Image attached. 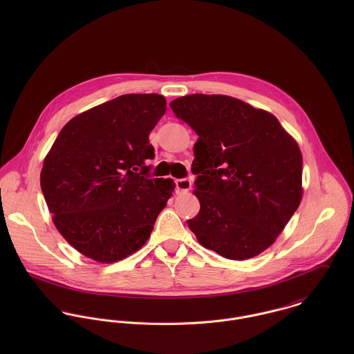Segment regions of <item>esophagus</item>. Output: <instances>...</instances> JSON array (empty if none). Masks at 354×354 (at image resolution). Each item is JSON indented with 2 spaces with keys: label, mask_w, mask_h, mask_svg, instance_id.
I'll list each match as a JSON object with an SVG mask.
<instances>
[{
  "label": "esophagus",
  "mask_w": 354,
  "mask_h": 354,
  "mask_svg": "<svg viewBox=\"0 0 354 354\" xmlns=\"http://www.w3.org/2000/svg\"><path fill=\"white\" fill-rule=\"evenodd\" d=\"M192 187V183L189 178H178L176 180V189L178 192H185V191H189Z\"/></svg>",
  "instance_id": "34e87169"
}]
</instances>
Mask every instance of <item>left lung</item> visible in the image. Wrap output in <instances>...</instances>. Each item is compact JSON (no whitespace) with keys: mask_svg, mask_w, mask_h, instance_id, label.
<instances>
[{"mask_svg":"<svg viewBox=\"0 0 354 354\" xmlns=\"http://www.w3.org/2000/svg\"><path fill=\"white\" fill-rule=\"evenodd\" d=\"M170 107L199 136L192 173L201 211L189 229L226 259L257 256L301 202L299 145L271 113L227 95L192 94Z\"/></svg>","mask_w":354,"mask_h":354,"instance_id":"left-lung-1","label":"left lung"}]
</instances>
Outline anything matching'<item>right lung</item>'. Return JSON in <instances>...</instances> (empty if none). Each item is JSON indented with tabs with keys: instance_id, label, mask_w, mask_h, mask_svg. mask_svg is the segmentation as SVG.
Wrapping results in <instances>:
<instances>
[{
	"instance_id": "add662e5",
	"label": "right lung",
	"mask_w": 354,
	"mask_h": 354,
	"mask_svg": "<svg viewBox=\"0 0 354 354\" xmlns=\"http://www.w3.org/2000/svg\"><path fill=\"white\" fill-rule=\"evenodd\" d=\"M165 111L162 95H121L72 118L51 146L41 188L57 230L84 256L114 263L149 240L176 187L150 176L149 135Z\"/></svg>"
}]
</instances>
